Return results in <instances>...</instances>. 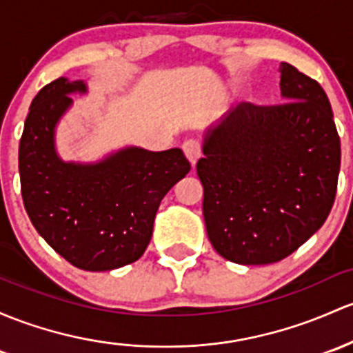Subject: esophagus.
<instances>
[{
  "mask_svg": "<svg viewBox=\"0 0 353 353\" xmlns=\"http://www.w3.org/2000/svg\"><path fill=\"white\" fill-rule=\"evenodd\" d=\"M181 150H183L185 157H187V160L190 161V165L195 166V163L199 161L200 154H202V150H200V143L195 141V139H188V141L183 143Z\"/></svg>",
  "mask_w": 353,
  "mask_h": 353,
  "instance_id": "esophagus-1",
  "label": "esophagus"
}]
</instances>
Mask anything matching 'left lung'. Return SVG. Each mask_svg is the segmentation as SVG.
Wrapping results in <instances>:
<instances>
[{
	"label": "left lung",
	"instance_id": "1",
	"mask_svg": "<svg viewBox=\"0 0 353 353\" xmlns=\"http://www.w3.org/2000/svg\"><path fill=\"white\" fill-rule=\"evenodd\" d=\"M283 104L242 102L203 132L196 175L207 236L223 259L272 264L323 225L340 172L330 101L313 79L281 62Z\"/></svg>",
	"mask_w": 353,
	"mask_h": 353
}]
</instances>
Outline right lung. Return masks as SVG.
Returning <instances> with one entry per match:
<instances>
[{"instance_id":"obj_1","label":"right lung","mask_w":353,"mask_h":353,"mask_svg":"<svg viewBox=\"0 0 353 353\" xmlns=\"http://www.w3.org/2000/svg\"><path fill=\"white\" fill-rule=\"evenodd\" d=\"M85 81L60 77L32 101L18 150L21 196L47 244L84 271L134 263L153 234L154 215L170 188L190 172L180 148L126 146L97 161H65L55 145L57 124L84 96Z\"/></svg>"}]
</instances>
